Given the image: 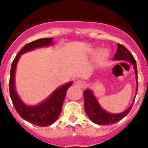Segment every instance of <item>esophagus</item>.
<instances>
[{
  "label": "esophagus",
  "instance_id": "1",
  "mask_svg": "<svg viewBox=\"0 0 148 148\" xmlns=\"http://www.w3.org/2000/svg\"><path fill=\"white\" fill-rule=\"evenodd\" d=\"M75 84L80 88H84L86 86V83H85V82L82 80H77L75 82Z\"/></svg>",
  "mask_w": 148,
  "mask_h": 148
}]
</instances>
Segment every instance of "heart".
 I'll list each match as a JSON object with an SVG mask.
<instances>
[{
    "instance_id": "1",
    "label": "heart",
    "mask_w": 148,
    "mask_h": 148,
    "mask_svg": "<svg viewBox=\"0 0 148 148\" xmlns=\"http://www.w3.org/2000/svg\"><path fill=\"white\" fill-rule=\"evenodd\" d=\"M107 55H108V52L106 51H102V52L100 53L101 58H106V57H107Z\"/></svg>"
}]
</instances>
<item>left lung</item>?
I'll list each match as a JSON object with an SVG mask.
<instances>
[{
  "instance_id": "obj_1",
  "label": "left lung",
  "mask_w": 148,
  "mask_h": 148,
  "mask_svg": "<svg viewBox=\"0 0 148 148\" xmlns=\"http://www.w3.org/2000/svg\"><path fill=\"white\" fill-rule=\"evenodd\" d=\"M114 60H126L132 63L134 66V70L136 73V82L138 84V77H137V67L136 62L134 59V56L130 51L127 50L126 47L122 44L118 43L117 44V51L114 55ZM138 90V87L136 88V93ZM84 97V106L86 110V114L89 117V119L94 123L97 125H110L117 122L118 121L123 119L124 117L128 114L131 108H132L133 104L130 106L128 109L120 113V114H110L103 110L99 106V104L97 102V99L94 97L90 90L87 89L85 90L83 92Z\"/></svg>"
}]
</instances>
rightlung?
Segmentation results:
<instances>
[{
  "label": "right lung",
  "mask_w": 148,
  "mask_h": 148,
  "mask_svg": "<svg viewBox=\"0 0 148 148\" xmlns=\"http://www.w3.org/2000/svg\"><path fill=\"white\" fill-rule=\"evenodd\" d=\"M51 41H52L51 38H42L25 45L14 58L12 63L11 71H10L9 94L14 108L23 119L28 121L30 123L34 124L35 125L41 126V127L51 125V124L54 123L58 119L62 110V103L66 97V91L68 88L71 86L72 82H69L58 88L42 103L35 106H27L21 101L15 91L14 73H15L16 66L21 54L26 51L33 50L35 48L49 46L51 44Z\"/></svg>",
  "instance_id": "obj_1"
}]
</instances>
